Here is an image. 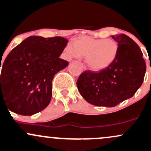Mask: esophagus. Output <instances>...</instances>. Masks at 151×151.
Instances as JSON below:
<instances>
[{
  "instance_id": "esophagus-1",
  "label": "esophagus",
  "mask_w": 151,
  "mask_h": 151,
  "mask_svg": "<svg viewBox=\"0 0 151 151\" xmlns=\"http://www.w3.org/2000/svg\"><path fill=\"white\" fill-rule=\"evenodd\" d=\"M80 66H81V69L83 70H86V66L84 65L83 63H80Z\"/></svg>"
}]
</instances>
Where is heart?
Segmentation results:
<instances>
[{"label": "heart", "instance_id": "1", "mask_svg": "<svg viewBox=\"0 0 151 151\" xmlns=\"http://www.w3.org/2000/svg\"><path fill=\"white\" fill-rule=\"evenodd\" d=\"M68 58H80L85 56V61L93 70H101L111 65L116 60L119 45L112 39H95L83 37L73 44H68L65 48Z\"/></svg>", "mask_w": 151, "mask_h": 151}]
</instances>
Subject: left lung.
<instances>
[{"label": "left lung", "instance_id": "left-lung-1", "mask_svg": "<svg viewBox=\"0 0 151 151\" xmlns=\"http://www.w3.org/2000/svg\"><path fill=\"white\" fill-rule=\"evenodd\" d=\"M111 37L119 45L116 60L99 72L84 71L76 83L84 99L97 106L113 107L131 98L146 71L140 48L130 37L124 34Z\"/></svg>", "mask_w": 151, "mask_h": 151}]
</instances>
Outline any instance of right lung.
<instances>
[{"mask_svg": "<svg viewBox=\"0 0 151 151\" xmlns=\"http://www.w3.org/2000/svg\"><path fill=\"white\" fill-rule=\"evenodd\" d=\"M68 42L61 37L31 36L11 50L1 70V102L24 116L46 108L52 96L53 78L69 63L59 58Z\"/></svg>", "mask_w": 151, "mask_h": 151, "instance_id": "right-lung-1", "label": "right lung"}]
</instances>
